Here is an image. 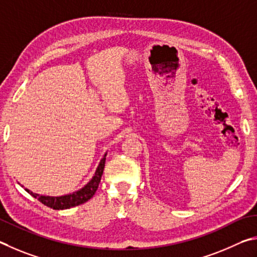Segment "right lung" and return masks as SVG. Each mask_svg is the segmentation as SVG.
Masks as SVG:
<instances>
[{
    "instance_id": "add662e5",
    "label": "right lung",
    "mask_w": 257,
    "mask_h": 257,
    "mask_svg": "<svg viewBox=\"0 0 257 257\" xmlns=\"http://www.w3.org/2000/svg\"><path fill=\"white\" fill-rule=\"evenodd\" d=\"M106 156L107 152L103 155L102 159L99 163L98 167L96 169V173L90 179L87 185H84L81 190L71 193V194L62 195V196H48V195H39L36 194L29 191L28 188H26V191L29 193L31 196H34L35 199H37L39 202H42L44 205L48 206V208L54 209V210H65L73 208V206L80 205L84 203V202L89 201L96 193L99 183H100L101 175L103 172V168H105V161H106Z\"/></svg>"
}]
</instances>
